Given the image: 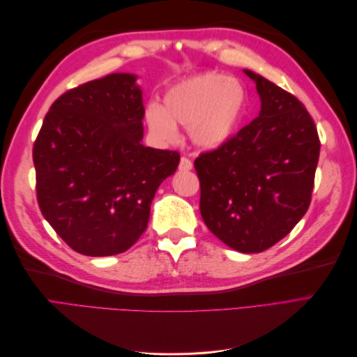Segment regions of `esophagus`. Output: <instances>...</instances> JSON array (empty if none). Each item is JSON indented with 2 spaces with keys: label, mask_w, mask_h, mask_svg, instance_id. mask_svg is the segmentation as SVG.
Returning <instances> with one entry per match:
<instances>
[{
  "label": "esophagus",
  "mask_w": 357,
  "mask_h": 357,
  "mask_svg": "<svg viewBox=\"0 0 357 357\" xmlns=\"http://www.w3.org/2000/svg\"><path fill=\"white\" fill-rule=\"evenodd\" d=\"M192 167H193V164H192V160L189 158L183 156L180 159V164H178V169L180 171H189V169H192Z\"/></svg>",
  "instance_id": "obj_1"
}]
</instances>
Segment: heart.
<instances>
[{
    "label": "heart",
    "mask_w": 357,
    "mask_h": 357,
    "mask_svg": "<svg viewBox=\"0 0 357 357\" xmlns=\"http://www.w3.org/2000/svg\"><path fill=\"white\" fill-rule=\"evenodd\" d=\"M247 110L245 86L226 74L208 71L169 86L164 107L156 102L147 107L146 122L160 142H172L178 123L188 126L197 146L214 149L235 135Z\"/></svg>",
    "instance_id": "1"
}]
</instances>
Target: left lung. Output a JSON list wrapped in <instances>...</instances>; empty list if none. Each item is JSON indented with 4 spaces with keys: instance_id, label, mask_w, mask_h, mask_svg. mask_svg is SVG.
Instances as JSON below:
<instances>
[{
    "instance_id": "left-lung-1",
    "label": "left lung",
    "mask_w": 357,
    "mask_h": 357,
    "mask_svg": "<svg viewBox=\"0 0 357 357\" xmlns=\"http://www.w3.org/2000/svg\"><path fill=\"white\" fill-rule=\"evenodd\" d=\"M261 113L228 142L201 153L199 211L220 241L261 253L295 228L310 207L320 153L317 128L295 95L250 70Z\"/></svg>"
}]
</instances>
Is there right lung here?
I'll list each match as a JSON object with an SVG mask.
<instances>
[{
  "label": "right lung",
  "instance_id": "add662e5",
  "mask_svg": "<svg viewBox=\"0 0 357 357\" xmlns=\"http://www.w3.org/2000/svg\"><path fill=\"white\" fill-rule=\"evenodd\" d=\"M135 75L114 73L62 93L32 149L38 207L74 252L113 256L147 228L159 185L180 153L144 147Z\"/></svg>",
  "mask_w": 357,
  "mask_h": 357
}]
</instances>
